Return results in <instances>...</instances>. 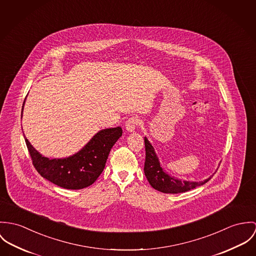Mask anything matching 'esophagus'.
Returning <instances> with one entry per match:
<instances>
[{"instance_id":"34e87169","label":"esophagus","mask_w":256,"mask_h":256,"mask_svg":"<svg viewBox=\"0 0 256 256\" xmlns=\"http://www.w3.org/2000/svg\"><path fill=\"white\" fill-rule=\"evenodd\" d=\"M138 124H140V118L138 116H132L130 118H128L126 122V130L128 132H134V130L136 128Z\"/></svg>"}]
</instances>
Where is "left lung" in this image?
Wrapping results in <instances>:
<instances>
[{"label":"left lung","mask_w":256,"mask_h":256,"mask_svg":"<svg viewBox=\"0 0 256 256\" xmlns=\"http://www.w3.org/2000/svg\"><path fill=\"white\" fill-rule=\"evenodd\" d=\"M145 143V163H144V174L149 182L150 186L164 194H180L186 192L192 188H196L207 182L211 178L204 180L203 182H190V180H182L174 176H170L166 170L162 168L159 162V158L154 150L152 144L144 138Z\"/></svg>","instance_id":"obj_1"}]
</instances>
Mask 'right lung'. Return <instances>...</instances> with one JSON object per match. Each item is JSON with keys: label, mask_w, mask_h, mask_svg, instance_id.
<instances>
[{"label": "right lung", "mask_w": 256, "mask_h": 256, "mask_svg": "<svg viewBox=\"0 0 256 256\" xmlns=\"http://www.w3.org/2000/svg\"><path fill=\"white\" fill-rule=\"evenodd\" d=\"M122 134L120 126L101 130L82 149L66 158L45 157L26 136L24 140L33 166L44 178L66 190H82L91 186L101 174L113 145Z\"/></svg>", "instance_id": "obj_1"}]
</instances>
